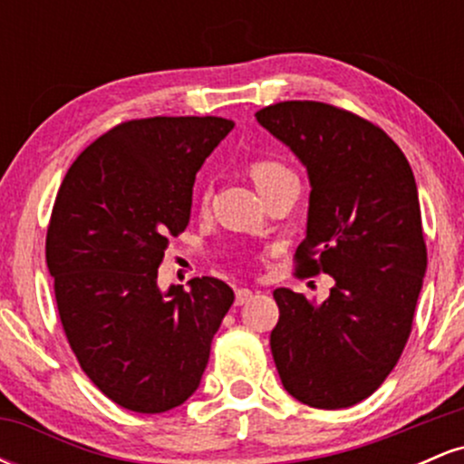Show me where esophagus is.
Masks as SVG:
<instances>
[{
  "mask_svg": "<svg viewBox=\"0 0 464 464\" xmlns=\"http://www.w3.org/2000/svg\"><path fill=\"white\" fill-rule=\"evenodd\" d=\"M250 296H253V292H250L248 287H237V290H236V305H244V303H248Z\"/></svg>",
  "mask_w": 464,
  "mask_h": 464,
  "instance_id": "obj_1",
  "label": "esophagus"
}]
</instances>
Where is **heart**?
<instances>
[{"label":"heart","mask_w":464,"mask_h":464,"mask_svg":"<svg viewBox=\"0 0 464 464\" xmlns=\"http://www.w3.org/2000/svg\"><path fill=\"white\" fill-rule=\"evenodd\" d=\"M246 172L264 198L268 194H273L275 189H279L281 185L290 183V180H296L295 172L290 169V165H287L284 159L273 157V154H262V157L250 159L246 163ZM207 200H209V194L205 191V194H202V202Z\"/></svg>","instance_id":"heart-1"}]
</instances>
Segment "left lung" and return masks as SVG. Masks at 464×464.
<instances>
[{
    "label": "left lung",
    "mask_w": 464,
    "mask_h": 464,
    "mask_svg": "<svg viewBox=\"0 0 464 464\" xmlns=\"http://www.w3.org/2000/svg\"><path fill=\"white\" fill-rule=\"evenodd\" d=\"M255 117L310 177L296 273L334 279L323 303L273 292L281 384L312 408L355 406L401 358L428 268L412 168L380 126L338 106L290 100Z\"/></svg>",
    "instance_id": "obj_1"
}]
</instances>
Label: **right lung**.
<instances>
[{"mask_svg": "<svg viewBox=\"0 0 464 464\" xmlns=\"http://www.w3.org/2000/svg\"><path fill=\"white\" fill-rule=\"evenodd\" d=\"M233 121L146 117L98 137L67 169L45 259L67 343L117 406L157 414L194 395L233 305L216 276L157 284L169 237L189 225L196 172Z\"/></svg>", "mask_w": 464, "mask_h": 464, "instance_id": "right-lung-1", "label": "right lung"}]
</instances>
